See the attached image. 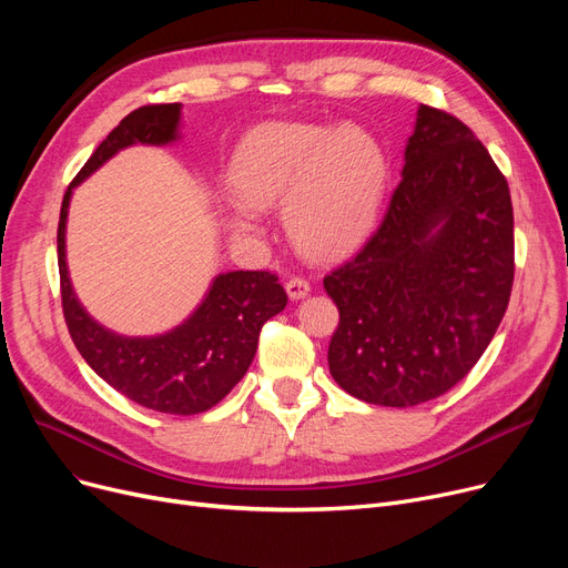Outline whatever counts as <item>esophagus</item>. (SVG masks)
Segmentation results:
<instances>
[{
	"label": "esophagus",
	"mask_w": 568,
	"mask_h": 568,
	"mask_svg": "<svg viewBox=\"0 0 568 568\" xmlns=\"http://www.w3.org/2000/svg\"><path fill=\"white\" fill-rule=\"evenodd\" d=\"M285 292H287V296L292 302H300V300H304V296L311 292V285H308V281H304V278H290L287 283H285Z\"/></svg>",
	"instance_id": "1"
}]
</instances>
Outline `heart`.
I'll list each match as a JSON object with an SVG mask.
<instances>
[{"label":"heart","mask_w":568,"mask_h":568,"mask_svg":"<svg viewBox=\"0 0 568 568\" xmlns=\"http://www.w3.org/2000/svg\"><path fill=\"white\" fill-rule=\"evenodd\" d=\"M227 184L242 206L227 214L232 234H260L255 212L283 204L294 244L338 257L373 232L389 191V159L359 126L266 122L236 144Z\"/></svg>","instance_id":"1"}]
</instances>
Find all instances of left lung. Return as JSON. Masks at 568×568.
Masks as SVG:
<instances>
[{
    "label": "left lung",
    "instance_id": "8db88e82",
    "mask_svg": "<svg viewBox=\"0 0 568 568\" xmlns=\"http://www.w3.org/2000/svg\"><path fill=\"white\" fill-rule=\"evenodd\" d=\"M400 184L366 246L324 278L341 322L329 371L349 396L412 407L481 359L514 285V206L460 119L419 105Z\"/></svg>",
    "mask_w": 568,
    "mask_h": 568
}]
</instances>
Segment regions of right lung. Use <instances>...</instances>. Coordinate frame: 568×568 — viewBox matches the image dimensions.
<instances>
[{"label": "right lung", "mask_w": 568, "mask_h": 568, "mask_svg": "<svg viewBox=\"0 0 568 568\" xmlns=\"http://www.w3.org/2000/svg\"><path fill=\"white\" fill-rule=\"evenodd\" d=\"M182 103L144 105L126 114L71 182L57 230L62 306L71 338L103 382L133 403L163 414H200L223 400L253 362L260 329L278 315L287 294L268 272H225L212 278L202 302L156 336L116 334L87 313L71 283L67 223L73 191L122 149L168 146L182 140Z\"/></svg>", "instance_id": "1"}]
</instances>
